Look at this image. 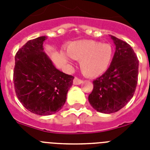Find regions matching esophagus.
I'll list each match as a JSON object with an SVG mask.
<instances>
[{"label": "esophagus", "mask_w": 150, "mask_h": 150, "mask_svg": "<svg viewBox=\"0 0 150 150\" xmlns=\"http://www.w3.org/2000/svg\"><path fill=\"white\" fill-rule=\"evenodd\" d=\"M82 82V80L79 79L78 77H75L74 78V79H73V83L75 85H79L81 84Z\"/></svg>", "instance_id": "obj_1"}]
</instances>
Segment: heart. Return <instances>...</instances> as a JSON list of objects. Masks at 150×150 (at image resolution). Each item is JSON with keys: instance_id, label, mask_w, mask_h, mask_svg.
<instances>
[{"instance_id": "b5f03b06", "label": "heart", "mask_w": 150, "mask_h": 150, "mask_svg": "<svg viewBox=\"0 0 150 150\" xmlns=\"http://www.w3.org/2000/svg\"><path fill=\"white\" fill-rule=\"evenodd\" d=\"M68 55L80 61V68L86 77L96 78L104 74L113 61L110 44L94 40H79L67 46Z\"/></svg>"}]
</instances>
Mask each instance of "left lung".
I'll return each mask as SVG.
<instances>
[{"mask_svg":"<svg viewBox=\"0 0 150 150\" xmlns=\"http://www.w3.org/2000/svg\"><path fill=\"white\" fill-rule=\"evenodd\" d=\"M116 45L110 68L93 82L89 101L94 109L111 114L123 108L135 93L139 75V60L128 43L111 36Z\"/></svg>","mask_w":150,"mask_h":150,"instance_id":"obj_1","label":"left lung"}]
</instances>
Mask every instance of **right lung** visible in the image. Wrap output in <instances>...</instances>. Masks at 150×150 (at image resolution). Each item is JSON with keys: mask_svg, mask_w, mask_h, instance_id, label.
Masks as SVG:
<instances>
[{"mask_svg": "<svg viewBox=\"0 0 150 150\" xmlns=\"http://www.w3.org/2000/svg\"><path fill=\"white\" fill-rule=\"evenodd\" d=\"M45 36L29 40L15 54L13 81L21 103L33 114L59 111L72 86V75L60 71L43 52Z\"/></svg>", "mask_w": 150, "mask_h": 150, "instance_id": "add662e5", "label": "right lung"}]
</instances>
